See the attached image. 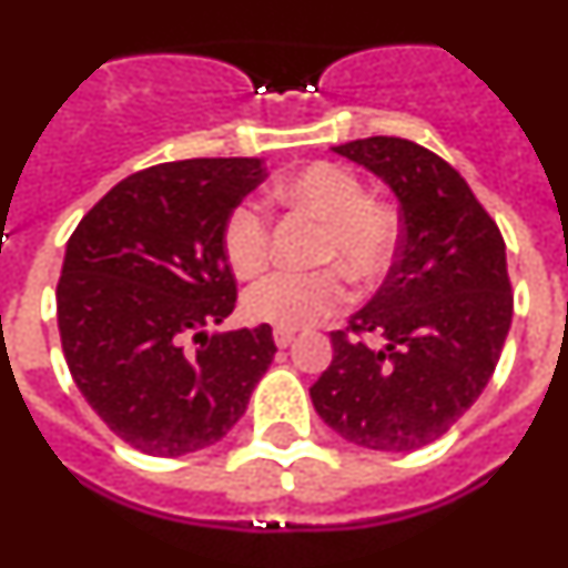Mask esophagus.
Instances as JSON below:
<instances>
[{
    "label": "esophagus",
    "instance_id": "34e87169",
    "mask_svg": "<svg viewBox=\"0 0 568 568\" xmlns=\"http://www.w3.org/2000/svg\"><path fill=\"white\" fill-rule=\"evenodd\" d=\"M273 338H275V344H278V346H290V344H293V338H295V329L275 327Z\"/></svg>",
    "mask_w": 568,
    "mask_h": 568
}]
</instances>
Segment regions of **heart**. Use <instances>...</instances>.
<instances>
[{"label": "heart", "instance_id": "1", "mask_svg": "<svg viewBox=\"0 0 568 568\" xmlns=\"http://www.w3.org/2000/svg\"><path fill=\"white\" fill-rule=\"evenodd\" d=\"M270 199L321 222L313 261L333 267L281 273L261 278L244 295V313L258 324L301 329L338 313L346 301V278L375 284L395 267L400 253V215L395 204L366 193V184L353 168L341 162H310L281 175L270 187ZM227 264L239 275L267 267L273 233L267 213L255 202L230 210L222 230Z\"/></svg>", "mask_w": 568, "mask_h": 568}]
</instances>
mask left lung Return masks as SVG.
<instances>
[{
	"instance_id": "1",
	"label": "left lung",
	"mask_w": 568,
	"mask_h": 568,
	"mask_svg": "<svg viewBox=\"0 0 568 568\" xmlns=\"http://www.w3.org/2000/svg\"><path fill=\"white\" fill-rule=\"evenodd\" d=\"M333 150L395 190L404 235L384 287L329 333L333 364L310 398L349 444L413 453L478 400L498 366L515 307L504 235L464 175L424 144L373 135Z\"/></svg>"
}]
</instances>
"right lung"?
<instances>
[{"instance_id":"obj_1","label":"right lung","mask_w":568,"mask_h":568,"mask_svg":"<svg viewBox=\"0 0 568 568\" xmlns=\"http://www.w3.org/2000/svg\"><path fill=\"white\" fill-rule=\"evenodd\" d=\"M258 159L139 170L84 213L57 287L62 353L93 413L124 444L179 458L239 424L273 364L270 324L207 335L235 307L222 247Z\"/></svg>"}]
</instances>
